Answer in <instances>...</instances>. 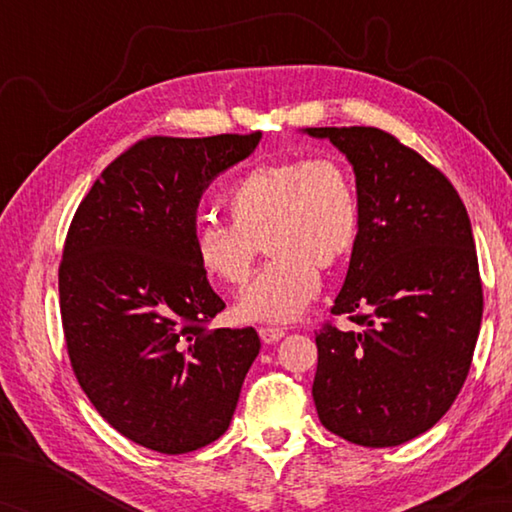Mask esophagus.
Wrapping results in <instances>:
<instances>
[{"label": "esophagus", "mask_w": 512, "mask_h": 512, "mask_svg": "<svg viewBox=\"0 0 512 512\" xmlns=\"http://www.w3.org/2000/svg\"><path fill=\"white\" fill-rule=\"evenodd\" d=\"M259 336H262L264 343H275L281 339V336H286V330L273 328V325H264V328H259Z\"/></svg>", "instance_id": "obj_1"}]
</instances>
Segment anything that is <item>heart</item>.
Masks as SVG:
<instances>
[{"instance_id": "heart-1", "label": "heart", "mask_w": 512, "mask_h": 512, "mask_svg": "<svg viewBox=\"0 0 512 512\" xmlns=\"http://www.w3.org/2000/svg\"><path fill=\"white\" fill-rule=\"evenodd\" d=\"M231 222L200 220L193 257L213 284L244 286L262 244L270 255L237 299L242 321H290L321 288L319 270L350 262L361 239V193L334 156L286 158L246 171L224 193Z\"/></svg>"}]
</instances>
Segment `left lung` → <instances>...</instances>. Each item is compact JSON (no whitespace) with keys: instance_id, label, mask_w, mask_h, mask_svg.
Listing matches in <instances>:
<instances>
[{"instance_id":"8db88e82","label":"left lung","mask_w":512,"mask_h":512,"mask_svg":"<svg viewBox=\"0 0 512 512\" xmlns=\"http://www.w3.org/2000/svg\"><path fill=\"white\" fill-rule=\"evenodd\" d=\"M306 132L352 162L363 209L330 310L361 328L314 332V405L343 440L396 447L431 429L469 376L484 310L471 220L449 178L385 129Z\"/></svg>"}]
</instances>
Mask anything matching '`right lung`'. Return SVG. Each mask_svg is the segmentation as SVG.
<instances>
[{"label":"right lung","instance_id":"1","mask_svg":"<svg viewBox=\"0 0 512 512\" xmlns=\"http://www.w3.org/2000/svg\"><path fill=\"white\" fill-rule=\"evenodd\" d=\"M259 138L147 136L103 169L70 222L59 299L72 372L140 447L180 455L220 438L262 347L253 328L209 330L226 303L193 257L202 191Z\"/></svg>","mask_w":512,"mask_h":512}]
</instances>
